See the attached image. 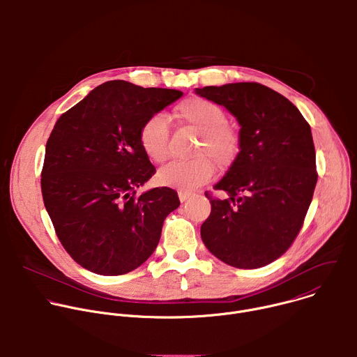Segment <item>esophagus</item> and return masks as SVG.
I'll use <instances>...</instances> for the list:
<instances>
[{"label":"esophagus","mask_w":357,"mask_h":357,"mask_svg":"<svg viewBox=\"0 0 357 357\" xmlns=\"http://www.w3.org/2000/svg\"><path fill=\"white\" fill-rule=\"evenodd\" d=\"M178 196H179V200H181V202H185V200H188V199L192 196V193H190V192H185V190H179V192H178Z\"/></svg>","instance_id":"1"}]
</instances>
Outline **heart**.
Returning a JSON list of instances; mask_svg holds the SVG:
<instances>
[{
    "mask_svg": "<svg viewBox=\"0 0 357 357\" xmlns=\"http://www.w3.org/2000/svg\"><path fill=\"white\" fill-rule=\"evenodd\" d=\"M178 117L199 132L192 160L172 161L158 171L161 185L179 190H192L209 181L218 168H229L237 154L240 139L229 127L225 110L203 97H190L178 106ZM139 144L146 157L154 162H164L169 154L168 119L158 113L144 121L139 130Z\"/></svg>",
    "mask_w": 357,
    "mask_h": 357,
    "instance_id": "b5f03b06",
    "label": "heart"
}]
</instances>
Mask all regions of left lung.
Here are the masks:
<instances>
[{
	"label": "left lung",
	"mask_w": 357,
	"mask_h": 357,
	"mask_svg": "<svg viewBox=\"0 0 357 357\" xmlns=\"http://www.w3.org/2000/svg\"><path fill=\"white\" fill-rule=\"evenodd\" d=\"M240 124V152L213 186L212 212L200 227L208 250L236 268L264 267L289 248L314 196L318 174L311 127L282 94L260 83L195 89Z\"/></svg>",
	"instance_id": "8db88e82"
}]
</instances>
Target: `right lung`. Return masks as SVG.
Masks as SVG:
<instances>
[{
  "instance_id": "right-lung-1",
  "label": "right lung",
  "mask_w": 357,
  "mask_h": 357,
  "mask_svg": "<svg viewBox=\"0 0 357 357\" xmlns=\"http://www.w3.org/2000/svg\"><path fill=\"white\" fill-rule=\"evenodd\" d=\"M182 94L112 80L56 121L45 149L42 196L62 245L83 268L127 274L157 248L165 218L181 202L171 188L135 195L155 174L139 130Z\"/></svg>"
}]
</instances>
